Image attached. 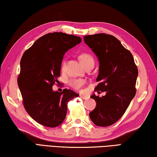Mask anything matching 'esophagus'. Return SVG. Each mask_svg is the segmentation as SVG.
<instances>
[{
  "instance_id": "esophagus-1",
  "label": "esophagus",
  "mask_w": 157,
  "mask_h": 157,
  "mask_svg": "<svg viewBox=\"0 0 157 157\" xmlns=\"http://www.w3.org/2000/svg\"><path fill=\"white\" fill-rule=\"evenodd\" d=\"M80 97L82 99H84V100H86L88 98V96L86 95H82V94H80Z\"/></svg>"
}]
</instances>
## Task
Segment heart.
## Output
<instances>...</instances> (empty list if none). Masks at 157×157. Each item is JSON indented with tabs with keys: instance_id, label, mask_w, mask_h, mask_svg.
<instances>
[{
	"instance_id": "heart-1",
	"label": "heart",
	"mask_w": 157,
	"mask_h": 157,
	"mask_svg": "<svg viewBox=\"0 0 157 157\" xmlns=\"http://www.w3.org/2000/svg\"><path fill=\"white\" fill-rule=\"evenodd\" d=\"M79 58L84 66L90 63V62H94L93 57L90 54H87V53H82V54L79 56ZM65 66H66V63L63 62L61 65V69L64 70ZM69 83L71 87L76 89V90H78L84 85L85 81L82 79H72L70 81Z\"/></svg>"
}]
</instances>
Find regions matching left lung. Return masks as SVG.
<instances>
[{"mask_svg": "<svg viewBox=\"0 0 157 157\" xmlns=\"http://www.w3.org/2000/svg\"><path fill=\"white\" fill-rule=\"evenodd\" d=\"M83 38L99 61V83L94 90L106 92L102 97L91 96L96 106L90 117L96 126H111L122 117L135 96L137 67L131 52L113 35L98 33Z\"/></svg>", "mask_w": 157, "mask_h": 157, "instance_id": "1", "label": "left lung"}]
</instances>
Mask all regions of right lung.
I'll return each instance as SVG.
<instances>
[{"instance_id":"right-lung-1","label":"right lung","mask_w":157,"mask_h":157,"mask_svg":"<svg viewBox=\"0 0 157 157\" xmlns=\"http://www.w3.org/2000/svg\"><path fill=\"white\" fill-rule=\"evenodd\" d=\"M81 42L80 37L54 32L39 38L24 52L17 84L26 112L40 124L59 126L66 118L67 102L79 96L67 89L53 91L52 85L60 76L65 53Z\"/></svg>"}]
</instances>
